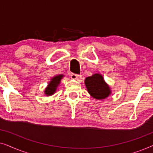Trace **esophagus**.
Returning <instances> with one entry per match:
<instances>
[{"label": "esophagus", "instance_id": "obj_1", "mask_svg": "<svg viewBox=\"0 0 153 153\" xmlns=\"http://www.w3.org/2000/svg\"><path fill=\"white\" fill-rule=\"evenodd\" d=\"M71 78H72V79H78L79 77V75L78 74H71Z\"/></svg>", "mask_w": 153, "mask_h": 153}]
</instances>
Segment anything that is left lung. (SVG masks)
I'll list each match as a JSON object with an SVG mask.
<instances>
[{
	"mask_svg": "<svg viewBox=\"0 0 153 153\" xmlns=\"http://www.w3.org/2000/svg\"><path fill=\"white\" fill-rule=\"evenodd\" d=\"M85 84L88 93L97 100L105 99L111 93L110 87L100 74H94L85 78Z\"/></svg>",
	"mask_w": 153,
	"mask_h": 153,
	"instance_id": "obj_1",
	"label": "left lung"
}]
</instances>
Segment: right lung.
I'll list each match as a JSON object with an SVG mask.
<instances>
[{"mask_svg": "<svg viewBox=\"0 0 153 153\" xmlns=\"http://www.w3.org/2000/svg\"><path fill=\"white\" fill-rule=\"evenodd\" d=\"M62 77H63V75L59 74L57 75V76H55L51 79L50 82L48 83L47 87L45 90V93L46 95L47 96H50L55 93L56 89H57V87L60 84V81H61Z\"/></svg>", "mask_w": 153, "mask_h": 153, "instance_id": "add662e5", "label": "right lung"}]
</instances>
